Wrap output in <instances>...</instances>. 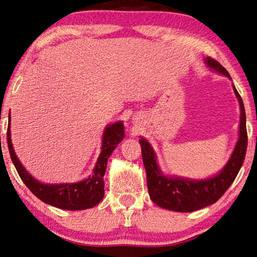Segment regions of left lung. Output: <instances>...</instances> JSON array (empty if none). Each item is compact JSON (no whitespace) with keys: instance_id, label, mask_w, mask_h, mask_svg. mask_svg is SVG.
<instances>
[{"instance_id":"8db88e82","label":"left lung","mask_w":257,"mask_h":257,"mask_svg":"<svg viewBox=\"0 0 257 257\" xmlns=\"http://www.w3.org/2000/svg\"><path fill=\"white\" fill-rule=\"evenodd\" d=\"M206 63L209 68L230 78L227 70L215 59L207 57ZM234 92L236 94L241 108L240 135H238L234 152L226 167L214 178L194 181L187 180V179L165 177L158 168L156 154L152 147L147 143V140L143 138L139 140L142 145L144 166H145L147 175V188H149L150 198L156 205L165 209L175 210V212H194V210L201 209L203 207L216 202L233 184L244 161L248 144L243 101L235 86Z\"/></svg>"}]
</instances>
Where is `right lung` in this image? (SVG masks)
<instances>
[{
  "label": "right lung",
  "mask_w": 257,
  "mask_h": 257,
  "mask_svg": "<svg viewBox=\"0 0 257 257\" xmlns=\"http://www.w3.org/2000/svg\"><path fill=\"white\" fill-rule=\"evenodd\" d=\"M10 118V117H9ZM10 124L7 130V143L13 164L15 165L17 173L26 184L28 188L33 192L42 201L61 209L68 210H83L96 206L104 198V174L106 170L107 159L117 147L119 143L124 138V125L121 121L107 126L103 136V145L101 153L96 167L93 168L92 177L86 180L76 182V184H62V185H44L35 180L17 159L14 152L12 139H10Z\"/></svg>",
  "instance_id": "right-lung-1"
}]
</instances>
